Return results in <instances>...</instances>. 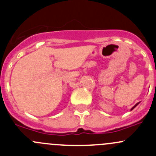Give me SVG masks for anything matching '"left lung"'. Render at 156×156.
Masks as SVG:
<instances>
[{
    "mask_svg": "<svg viewBox=\"0 0 156 156\" xmlns=\"http://www.w3.org/2000/svg\"><path fill=\"white\" fill-rule=\"evenodd\" d=\"M139 103H140V102H139V103H136V105H134V106H133V107H132L131 108H130V111H132V110H133V108H134L135 107H136V106H137V105H138V104H139Z\"/></svg>",
    "mask_w": 156,
    "mask_h": 156,
    "instance_id": "8db88e82",
    "label": "left lung"
}]
</instances>
